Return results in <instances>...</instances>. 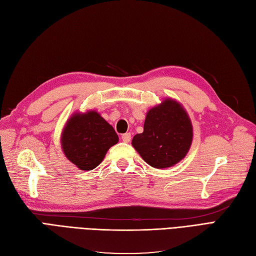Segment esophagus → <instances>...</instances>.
I'll return each instance as SVG.
<instances>
[{
    "instance_id": "34e87169",
    "label": "esophagus",
    "mask_w": 256,
    "mask_h": 256,
    "mask_svg": "<svg viewBox=\"0 0 256 256\" xmlns=\"http://www.w3.org/2000/svg\"><path fill=\"white\" fill-rule=\"evenodd\" d=\"M130 138H132V136H130V133H126L122 135V140L124 142H128L130 140Z\"/></svg>"
}]
</instances>
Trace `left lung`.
I'll return each instance as SVG.
<instances>
[{
  "label": "left lung",
  "mask_w": 256,
  "mask_h": 256,
  "mask_svg": "<svg viewBox=\"0 0 256 256\" xmlns=\"http://www.w3.org/2000/svg\"><path fill=\"white\" fill-rule=\"evenodd\" d=\"M191 120L180 104L166 99L147 112L144 132L136 134L132 145L154 168H169L186 157L192 144Z\"/></svg>",
  "instance_id": "left-lung-1"
}]
</instances>
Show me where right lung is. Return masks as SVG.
Segmentation results:
<instances>
[{
    "mask_svg": "<svg viewBox=\"0 0 256 256\" xmlns=\"http://www.w3.org/2000/svg\"><path fill=\"white\" fill-rule=\"evenodd\" d=\"M118 142L114 128L96 111L74 114L65 126L61 140L65 156L80 170L96 168Z\"/></svg>",
    "mask_w": 256,
    "mask_h": 256,
    "instance_id": "1",
    "label": "right lung"
}]
</instances>
